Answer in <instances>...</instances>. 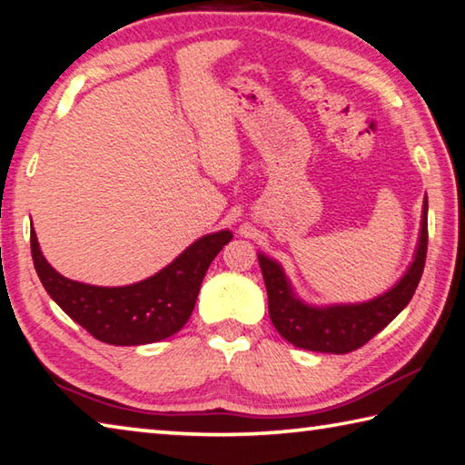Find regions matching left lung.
Returning <instances> with one entry per match:
<instances>
[{"mask_svg": "<svg viewBox=\"0 0 465 465\" xmlns=\"http://www.w3.org/2000/svg\"><path fill=\"white\" fill-rule=\"evenodd\" d=\"M427 257V196L423 200L421 231L411 265L387 292L358 303H305L275 259L259 252V265L267 287L269 315L275 330L289 344L312 352L346 354L364 346L407 308L423 275Z\"/></svg>", "mask_w": 465, "mask_h": 465, "instance_id": "8db88e82", "label": "left lung"}]
</instances>
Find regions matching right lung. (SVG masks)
<instances>
[{"instance_id":"add662e5","label":"right lung","mask_w":465,"mask_h":465,"mask_svg":"<svg viewBox=\"0 0 465 465\" xmlns=\"http://www.w3.org/2000/svg\"><path fill=\"white\" fill-rule=\"evenodd\" d=\"M231 239L229 229L204 234L143 282L101 287L60 275L42 255L36 232L30 234L34 267L48 295L91 336L113 346L152 344L180 331L194 310L210 262Z\"/></svg>"}]
</instances>
